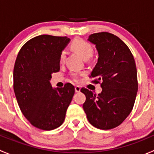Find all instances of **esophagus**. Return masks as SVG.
Listing matches in <instances>:
<instances>
[{
    "mask_svg": "<svg viewBox=\"0 0 154 154\" xmlns=\"http://www.w3.org/2000/svg\"><path fill=\"white\" fill-rule=\"evenodd\" d=\"M80 86H75V91L76 92H80Z\"/></svg>",
    "mask_w": 154,
    "mask_h": 154,
    "instance_id": "esophagus-1",
    "label": "esophagus"
}]
</instances>
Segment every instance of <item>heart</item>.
<instances>
[{
  "label": "heart",
  "mask_w": 154,
  "mask_h": 154,
  "mask_svg": "<svg viewBox=\"0 0 154 154\" xmlns=\"http://www.w3.org/2000/svg\"><path fill=\"white\" fill-rule=\"evenodd\" d=\"M71 48L74 51L77 53L83 60H88L91 57L93 54V48L91 45L86 40L83 38H76L71 43ZM66 58V52L62 51L60 56V62L63 63ZM71 78L73 80H77L78 76L76 74H72L71 75Z\"/></svg>",
  "instance_id": "1"
}]
</instances>
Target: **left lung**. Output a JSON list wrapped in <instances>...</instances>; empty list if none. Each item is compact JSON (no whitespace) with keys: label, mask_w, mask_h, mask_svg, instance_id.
I'll return each mask as SVG.
<instances>
[{"label":"left lung","mask_w":154,"mask_h":154,"mask_svg":"<svg viewBox=\"0 0 154 154\" xmlns=\"http://www.w3.org/2000/svg\"><path fill=\"white\" fill-rule=\"evenodd\" d=\"M88 41L96 45L98 60L89 77L100 83L102 91L95 94L85 88L83 107L88 122L100 130L118 127L130 115L138 91L134 57L127 45L114 34L97 32Z\"/></svg>","instance_id":"8db88e82"}]
</instances>
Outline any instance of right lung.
<instances>
[{"label": "right lung", "mask_w": 154, "mask_h": 154, "mask_svg": "<svg viewBox=\"0 0 154 154\" xmlns=\"http://www.w3.org/2000/svg\"><path fill=\"white\" fill-rule=\"evenodd\" d=\"M70 38L41 35L29 39L18 52L13 70V88L21 112L32 126L52 130L62 125L74 94L66 83L53 88L50 80L60 71V56Z\"/></svg>", "instance_id": "1"}]
</instances>
